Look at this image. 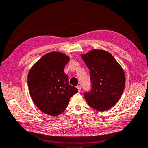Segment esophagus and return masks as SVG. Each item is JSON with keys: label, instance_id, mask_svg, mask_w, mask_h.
<instances>
[{"label": "esophagus", "instance_id": "obj_1", "mask_svg": "<svg viewBox=\"0 0 148 148\" xmlns=\"http://www.w3.org/2000/svg\"><path fill=\"white\" fill-rule=\"evenodd\" d=\"M77 88L78 89V90H79V92H81V86H77Z\"/></svg>", "mask_w": 148, "mask_h": 148}]
</instances>
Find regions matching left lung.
Wrapping results in <instances>:
<instances>
[{
  "instance_id": "left-lung-1",
  "label": "left lung",
  "mask_w": 148,
  "mask_h": 148,
  "mask_svg": "<svg viewBox=\"0 0 148 148\" xmlns=\"http://www.w3.org/2000/svg\"><path fill=\"white\" fill-rule=\"evenodd\" d=\"M90 69L92 88L84 94L86 101L96 110H108L117 103L124 90L125 74L121 66L110 53L92 50L81 55Z\"/></svg>"
}]
</instances>
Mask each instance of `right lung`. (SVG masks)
Returning a JSON list of instances; mask_svg holds the SVG:
<instances>
[{
  "label": "right lung",
  "mask_w": 148,
  "mask_h": 148,
  "mask_svg": "<svg viewBox=\"0 0 148 148\" xmlns=\"http://www.w3.org/2000/svg\"><path fill=\"white\" fill-rule=\"evenodd\" d=\"M70 58L58 52L48 53L34 64L27 76L30 96L33 102L46 114L57 116L64 112L70 98L78 92L68 83L64 73Z\"/></svg>",
  "instance_id": "1"
}]
</instances>
